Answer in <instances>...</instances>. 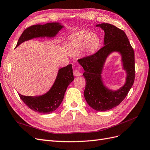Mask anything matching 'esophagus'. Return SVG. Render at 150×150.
Here are the masks:
<instances>
[{
    "mask_svg": "<svg viewBox=\"0 0 150 150\" xmlns=\"http://www.w3.org/2000/svg\"><path fill=\"white\" fill-rule=\"evenodd\" d=\"M73 74L75 76H79L82 75V73H81V72L79 71H78V69H74L73 70Z\"/></svg>",
    "mask_w": 150,
    "mask_h": 150,
    "instance_id": "esophagus-1",
    "label": "esophagus"
}]
</instances>
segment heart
Here are the masks:
<instances>
[{"instance_id":"heart-1","label":"heart","mask_w":150,"mask_h":150,"mask_svg":"<svg viewBox=\"0 0 150 150\" xmlns=\"http://www.w3.org/2000/svg\"><path fill=\"white\" fill-rule=\"evenodd\" d=\"M100 44V40L96 34L87 31L76 33L71 38L70 44L72 48L81 49L85 47L88 51L96 49Z\"/></svg>"}]
</instances>
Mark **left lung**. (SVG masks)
<instances>
[{"mask_svg": "<svg viewBox=\"0 0 150 150\" xmlns=\"http://www.w3.org/2000/svg\"><path fill=\"white\" fill-rule=\"evenodd\" d=\"M96 27L104 30V46L91 55L79 59L78 62L84 69L86 101L94 110L105 111L119 105L132 87L135 78L134 52L123 30L107 23ZM112 51L122 54L124 67L127 72L125 84L116 92L109 90L103 85L100 76L104 61Z\"/></svg>", "mask_w": 150, "mask_h": 150, "instance_id": "obj_1", "label": "left lung"}]
</instances>
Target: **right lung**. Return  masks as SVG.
<instances>
[{"mask_svg": "<svg viewBox=\"0 0 150 150\" xmlns=\"http://www.w3.org/2000/svg\"><path fill=\"white\" fill-rule=\"evenodd\" d=\"M62 26L57 22L44 25H33L25 29L18 40L16 47L25 40L37 37H54ZM74 80L72 65L69 64L59 70L57 78L51 89L43 96L37 98L19 96L28 107L40 113H51L61 104L67 86Z\"/></svg>", "mask_w": 150, "mask_h": 150, "instance_id": "1", "label": "right lung"}]
</instances>
